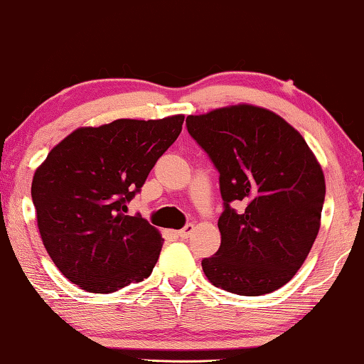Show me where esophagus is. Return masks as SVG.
I'll return each mask as SVG.
<instances>
[{
	"label": "esophagus",
	"mask_w": 364,
	"mask_h": 364,
	"mask_svg": "<svg viewBox=\"0 0 364 364\" xmlns=\"http://www.w3.org/2000/svg\"><path fill=\"white\" fill-rule=\"evenodd\" d=\"M196 230V227H193V223H187L186 227L182 228V230H178V237L181 238H188L192 235V232Z\"/></svg>",
	"instance_id": "esophagus-1"
}]
</instances>
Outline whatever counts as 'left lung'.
Segmentation results:
<instances>
[{
  "label": "left lung",
  "mask_w": 364,
  "mask_h": 364,
  "mask_svg": "<svg viewBox=\"0 0 364 364\" xmlns=\"http://www.w3.org/2000/svg\"><path fill=\"white\" fill-rule=\"evenodd\" d=\"M186 122L220 172L225 207L218 218L220 248L203 258V273L237 295L278 290L300 270L320 230V162L301 134L265 107L235 104Z\"/></svg>",
  "instance_id": "left-lung-1"
}]
</instances>
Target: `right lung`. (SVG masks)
I'll use <instances>...</instances> for the list:
<instances>
[{"label":"right lung","mask_w":364,"mask_h":364,"mask_svg":"<svg viewBox=\"0 0 364 364\" xmlns=\"http://www.w3.org/2000/svg\"><path fill=\"white\" fill-rule=\"evenodd\" d=\"M182 124L177 114L79 127L36 168L31 197L43 245L74 285L114 293L151 275L164 238L146 218L127 215V202Z\"/></svg>","instance_id":"1"}]
</instances>
